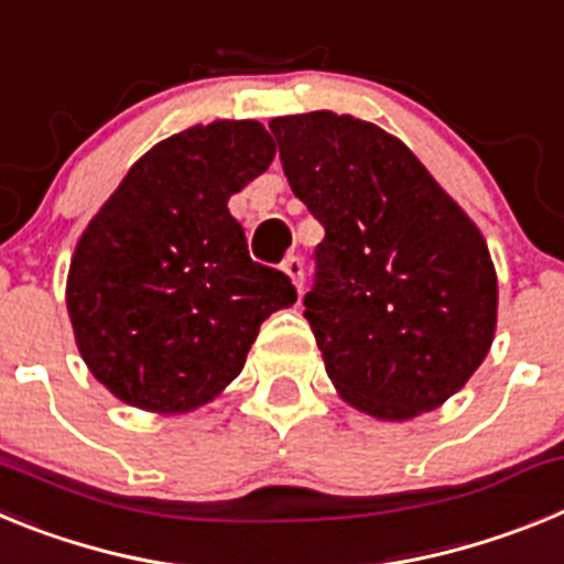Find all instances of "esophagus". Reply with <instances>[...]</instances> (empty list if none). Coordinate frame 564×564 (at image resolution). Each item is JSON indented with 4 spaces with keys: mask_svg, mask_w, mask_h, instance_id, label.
<instances>
[{
    "mask_svg": "<svg viewBox=\"0 0 564 564\" xmlns=\"http://www.w3.org/2000/svg\"><path fill=\"white\" fill-rule=\"evenodd\" d=\"M282 271L291 276L293 288H296L299 293H302V285H305V265H302V259L299 257H288L285 262H282Z\"/></svg>",
    "mask_w": 564,
    "mask_h": 564,
    "instance_id": "34e87169",
    "label": "esophagus"
}]
</instances>
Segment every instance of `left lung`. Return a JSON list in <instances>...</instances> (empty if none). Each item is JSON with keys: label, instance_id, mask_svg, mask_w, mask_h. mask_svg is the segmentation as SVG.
<instances>
[{"label": "left lung", "instance_id": "8db88e82", "mask_svg": "<svg viewBox=\"0 0 564 564\" xmlns=\"http://www.w3.org/2000/svg\"><path fill=\"white\" fill-rule=\"evenodd\" d=\"M293 194L325 226L305 318L341 401L378 421L437 410L497 330L475 220L395 134L330 109L273 118Z\"/></svg>", "mask_w": 564, "mask_h": 564}]
</instances>
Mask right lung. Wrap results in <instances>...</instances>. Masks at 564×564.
<instances>
[{
	"mask_svg": "<svg viewBox=\"0 0 564 564\" xmlns=\"http://www.w3.org/2000/svg\"><path fill=\"white\" fill-rule=\"evenodd\" d=\"M259 121H214L149 149L76 242L67 313L89 372L118 401L181 415L242 372L259 325L296 302L248 257L228 212L271 166Z\"/></svg>",
	"mask_w": 564,
	"mask_h": 564,
	"instance_id": "add662e5",
	"label": "right lung"
}]
</instances>
